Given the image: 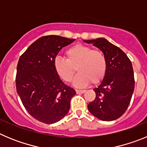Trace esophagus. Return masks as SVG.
Listing matches in <instances>:
<instances>
[{
  "label": "esophagus",
  "mask_w": 147,
  "mask_h": 147,
  "mask_svg": "<svg viewBox=\"0 0 147 147\" xmlns=\"http://www.w3.org/2000/svg\"><path fill=\"white\" fill-rule=\"evenodd\" d=\"M76 92L77 94H82V93H85V90H76Z\"/></svg>",
  "instance_id": "esophagus-1"
}]
</instances>
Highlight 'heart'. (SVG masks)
Wrapping results in <instances>:
<instances>
[{"mask_svg":"<svg viewBox=\"0 0 147 147\" xmlns=\"http://www.w3.org/2000/svg\"><path fill=\"white\" fill-rule=\"evenodd\" d=\"M65 57L66 59L55 57L53 65L57 74L66 82L73 80L76 68L79 74L74 84L77 87L85 86L90 82L98 84L106 74L107 59L100 50L76 44L65 51Z\"/></svg>","mask_w":147,"mask_h":147,"instance_id":"1","label":"heart"}]
</instances>
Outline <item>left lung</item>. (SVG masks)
Masks as SVG:
<instances>
[{
	"label": "left lung",
	"mask_w": 147,
	"mask_h": 147,
	"mask_svg": "<svg viewBox=\"0 0 147 147\" xmlns=\"http://www.w3.org/2000/svg\"><path fill=\"white\" fill-rule=\"evenodd\" d=\"M99 49L107 59V71L101 84L93 90L96 98L88 105L95 117L110 121L125 113L135 88L131 61L125 53L105 38L84 40Z\"/></svg>",
	"instance_id": "8db88e82"
}]
</instances>
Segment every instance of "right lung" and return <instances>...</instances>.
I'll return each mask as SVG.
<instances>
[{"mask_svg": "<svg viewBox=\"0 0 147 147\" xmlns=\"http://www.w3.org/2000/svg\"><path fill=\"white\" fill-rule=\"evenodd\" d=\"M74 40L57 35L44 36L34 42L19 59L17 92L26 110L39 121L54 124L69 111L76 91L60 80L53 62L59 51Z\"/></svg>", "mask_w": 147, "mask_h": 147, "instance_id": "add662e5", "label": "right lung"}]
</instances>
